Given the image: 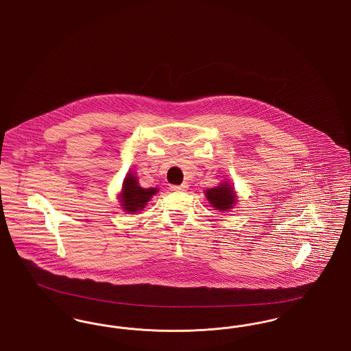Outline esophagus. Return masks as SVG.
Instances as JSON below:
<instances>
[{"label":"esophagus","instance_id":"1","mask_svg":"<svg viewBox=\"0 0 351 351\" xmlns=\"http://www.w3.org/2000/svg\"><path fill=\"white\" fill-rule=\"evenodd\" d=\"M188 186H189L188 184L183 183L182 185H171V186H169V189H171V191H173V192H184V191H186V189H188Z\"/></svg>","mask_w":351,"mask_h":351}]
</instances>
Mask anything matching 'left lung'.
Segmentation results:
<instances>
[{
  "mask_svg": "<svg viewBox=\"0 0 351 351\" xmlns=\"http://www.w3.org/2000/svg\"><path fill=\"white\" fill-rule=\"evenodd\" d=\"M205 196L209 204L216 210L221 212H229L237 204V192L233 184L229 183L228 180H222V183L218 184L217 186L206 189Z\"/></svg>",
  "mask_w": 351,
  "mask_h": 351,
  "instance_id": "obj_1",
  "label": "left lung"
}]
</instances>
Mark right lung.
Instances as JSON below:
<instances>
[{
    "mask_svg": "<svg viewBox=\"0 0 351 351\" xmlns=\"http://www.w3.org/2000/svg\"><path fill=\"white\" fill-rule=\"evenodd\" d=\"M159 192L158 188H143L138 183V178L134 175L133 172H128L121 192L118 195L119 205L123 212L134 215L136 212L143 210L146 208L147 202L152 199Z\"/></svg>",
    "mask_w": 351,
    "mask_h": 351,
    "instance_id": "add662e5",
    "label": "right lung"
}]
</instances>
